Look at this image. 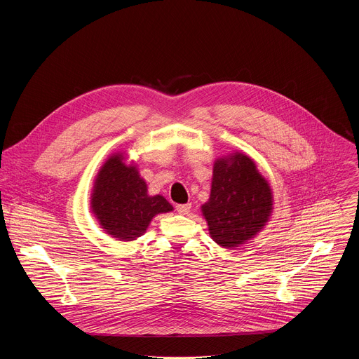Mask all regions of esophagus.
<instances>
[{"mask_svg":"<svg viewBox=\"0 0 359 359\" xmlns=\"http://www.w3.org/2000/svg\"><path fill=\"white\" fill-rule=\"evenodd\" d=\"M190 208L191 204L190 203H186V204H177L176 206V212L180 213V215H187L190 212Z\"/></svg>","mask_w":359,"mask_h":359,"instance_id":"obj_1","label":"esophagus"}]
</instances>
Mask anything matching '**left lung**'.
<instances>
[{"label": "left lung", "instance_id": "1", "mask_svg": "<svg viewBox=\"0 0 359 359\" xmlns=\"http://www.w3.org/2000/svg\"><path fill=\"white\" fill-rule=\"evenodd\" d=\"M271 189L254 162L236 153L215 163L212 193L201 206L212 238L227 248L257 234L271 213Z\"/></svg>", "mask_w": 359, "mask_h": 359}]
</instances>
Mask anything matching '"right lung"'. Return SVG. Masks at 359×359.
<instances>
[{"label":"right lung","mask_w":359,"mask_h":359,"mask_svg":"<svg viewBox=\"0 0 359 359\" xmlns=\"http://www.w3.org/2000/svg\"><path fill=\"white\" fill-rule=\"evenodd\" d=\"M172 210L163 196H147L146 183L135 166L128 168L122 162V155L112 156L100 169L92 194V212L114 237L135 240L144 233L153 216Z\"/></svg>","instance_id":"right-lung-1"}]
</instances>
